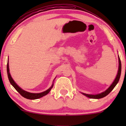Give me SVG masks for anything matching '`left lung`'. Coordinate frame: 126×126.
<instances>
[{"label": "left lung", "instance_id": "left-lung-1", "mask_svg": "<svg viewBox=\"0 0 126 126\" xmlns=\"http://www.w3.org/2000/svg\"><path fill=\"white\" fill-rule=\"evenodd\" d=\"M118 57H119V56H118ZM118 61H119V66H118V70L117 75L116 78H115V80H114L113 83L111 84V86H110V87L108 88L106 91H104V92H102V93L99 94H97V95H88V94H83V93L82 94H83L84 95H85V96H88V97L90 98H94V99H99V98H102L109 94L111 92V91L114 89V87H115V86H116V85L117 84L118 81H119L120 78L121 71V60H120V57L118 58Z\"/></svg>", "mask_w": 126, "mask_h": 126}]
</instances>
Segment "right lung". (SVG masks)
Segmentation results:
<instances>
[{
  "label": "right lung",
  "instance_id": "right-lung-1",
  "mask_svg": "<svg viewBox=\"0 0 126 126\" xmlns=\"http://www.w3.org/2000/svg\"><path fill=\"white\" fill-rule=\"evenodd\" d=\"M7 73H8V76L9 78V80L10 83L12 84V85L15 88V89L19 93L21 94L23 97L27 98V99H38V98H41L43 97V96H45L47 94H48V92H50L52 87L53 86V84L52 86L49 88L48 89H47V91H44V92H41V93H38V94H34V93H30V92H27V91H24L23 89H22L21 88H19L18 85H16V83L14 82V80H13V79L11 77V75H10L9 73V64L8 63H7Z\"/></svg>",
  "mask_w": 126,
  "mask_h": 126
}]
</instances>
